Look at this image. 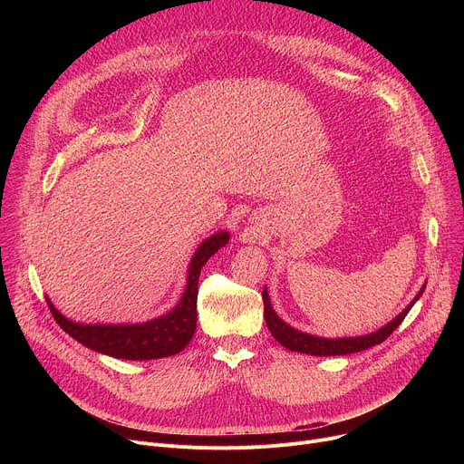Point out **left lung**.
<instances>
[{
	"label": "left lung",
	"instance_id": "obj_1",
	"mask_svg": "<svg viewBox=\"0 0 464 464\" xmlns=\"http://www.w3.org/2000/svg\"><path fill=\"white\" fill-rule=\"evenodd\" d=\"M426 285L420 288V292L415 295V299L399 314L392 321H389L387 324H383L382 328L374 330L371 334L365 336H356V338H319V336H312L306 333H301V330L290 326L288 323H285L274 310L270 297H268V290L264 288L262 292V301H264V319H266V324L270 328L272 336L288 351L294 353H303V354H312V356H342V354H353V353H360L365 351L369 347H374L378 343H382L385 338H389V334L392 330L399 326L404 317L408 315V312L411 310V306L419 301V297L422 295Z\"/></svg>",
	"mask_w": 464,
	"mask_h": 464
}]
</instances>
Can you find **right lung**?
<instances>
[{"mask_svg": "<svg viewBox=\"0 0 464 464\" xmlns=\"http://www.w3.org/2000/svg\"><path fill=\"white\" fill-rule=\"evenodd\" d=\"M229 233L220 231L198 246L187 270V286L179 303L165 315L134 324H84L63 317L49 301V310L65 334L84 347L121 360H158L181 353L196 330L198 277L204 264L226 244Z\"/></svg>", "mask_w": 464, "mask_h": 464, "instance_id": "1", "label": "right lung"}]
</instances>
